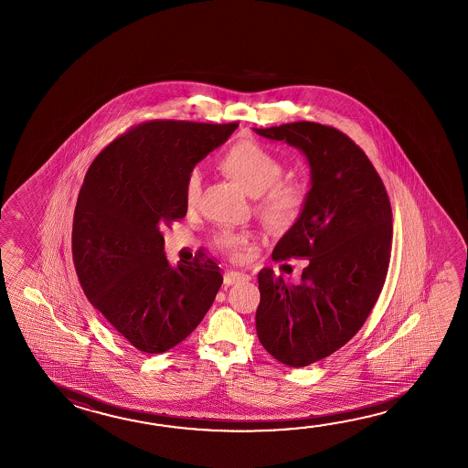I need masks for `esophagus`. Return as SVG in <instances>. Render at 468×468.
<instances>
[{
    "instance_id": "1",
    "label": "esophagus",
    "mask_w": 468,
    "mask_h": 468,
    "mask_svg": "<svg viewBox=\"0 0 468 468\" xmlns=\"http://www.w3.org/2000/svg\"><path fill=\"white\" fill-rule=\"evenodd\" d=\"M248 279H250V276L245 274V272H239V271L229 270L225 272V284H227V286L241 284V282H246Z\"/></svg>"
}]
</instances>
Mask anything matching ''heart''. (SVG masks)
I'll list each match as a JSON object with an SVG mask.
<instances>
[{"instance_id":"b5f03b06","label":"heart","mask_w":468,"mask_h":468,"mask_svg":"<svg viewBox=\"0 0 468 468\" xmlns=\"http://www.w3.org/2000/svg\"><path fill=\"white\" fill-rule=\"evenodd\" d=\"M218 165L243 189L256 197V210L271 225H291L303 217L311 190L305 182L281 179L284 163L270 148L253 138L233 143L220 156ZM202 194V176L192 169L184 184V198L189 207L197 206ZM218 248L231 256H241L248 246L243 233L222 230L215 237Z\"/></svg>"}]
</instances>
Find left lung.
Returning a JSON list of instances; mask_svg holds the SVG:
<instances>
[{
	"instance_id": "obj_1",
	"label": "left lung",
	"mask_w": 468,
	"mask_h": 468,
	"mask_svg": "<svg viewBox=\"0 0 468 468\" xmlns=\"http://www.w3.org/2000/svg\"><path fill=\"white\" fill-rule=\"evenodd\" d=\"M254 132L301 149L311 165L307 208L272 251L274 261L307 260V268L299 286L260 271L256 311L266 352L303 368L352 340L375 307L391 258V202L368 156L340 130L295 122Z\"/></svg>"
}]
</instances>
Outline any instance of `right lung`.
<instances>
[{"label": "right lung", "instance_id": "add662e5", "mask_svg": "<svg viewBox=\"0 0 468 468\" xmlns=\"http://www.w3.org/2000/svg\"><path fill=\"white\" fill-rule=\"evenodd\" d=\"M237 126L146 122L112 141L85 174L72 227L77 278L91 305L140 352L181 344L222 286L208 258L171 268L161 229L186 217L187 174Z\"/></svg>", "mask_w": 468, "mask_h": 468}]
</instances>
